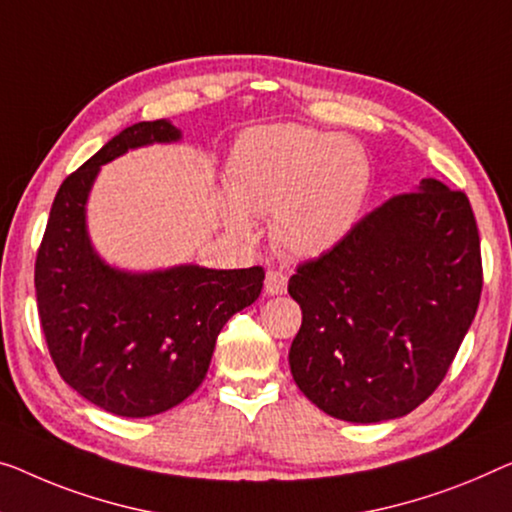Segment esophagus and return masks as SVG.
Listing matches in <instances>:
<instances>
[{"instance_id": "1", "label": "esophagus", "mask_w": 512, "mask_h": 512, "mask_svg": "<svg viewBox=\"0 0 512 512\" xmlns=\"http://www.w3.org/2000/svg\"><path fill=\"white\" fill-rule=\"evenodd\" d=\"M264 289H266V294H271V296L285 294V292H287V273L271 269L269 273H266Z\"/></svg>"}]
</instances>
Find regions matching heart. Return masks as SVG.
<instances>
[{"instance_id":"heart-1","label":"heart","mask_w":512,"mask_h":512,"mask_svg":"<svg viewBox=\"0 0 512 512\" xmlns=\"http://www.w3.org/2000/svg\"><path fill=\"white\" fill-rule=\"evenodd\" d=\"M370 163L361 144L299 124L248 131L236 142L223 200V218L248 239L253 220L271 216L278 253L312 259L345 239L368 193Z\"/></svg>"}]
</instances>
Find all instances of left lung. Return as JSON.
<instances>
[{
	"instance_id": "1",
	"label": "left lung",
	"mask_w": 512,
	"mask_h": 512,
	"mask_svg": "<svg viewBox=\"0 0 512 512\" xmlns=\"http://www.w3.org/2000/svg\"><path fill=\"white\" fill-rule=\"evenodd\" d=\"M483 262L469 197L437 179L365 213L296 266L303 322L289 368L305 398L349 423L407 416L441 384L474 322Z\"/></svg>"
}]
</instances>
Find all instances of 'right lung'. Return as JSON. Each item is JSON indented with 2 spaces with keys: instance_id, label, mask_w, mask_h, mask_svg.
Returning a JSON list of instances; mask_svg holds the SVG:
<instances>
[{
  "instance_id": "right-lung-1",
  "label": "right lung",
  "mask_w": 512,
  "mask_h": 512,
  "mask_svg": "<svg viewBox=\"0 0 512 512\" xmlns=\"http://www.w3.org/2000/svg\"><path fill=\"white\" fill-rule=\"evenodd\" d=\"M170 121H140L68 174L36 255L38 317L61 379L110 414L144 418L188 398L207 377L234 312L262 292L264 269L181 264L128 273L103 262L87 234V197L101 165L128 149L177 142Z\"/></svg>"
}]
</instances>
